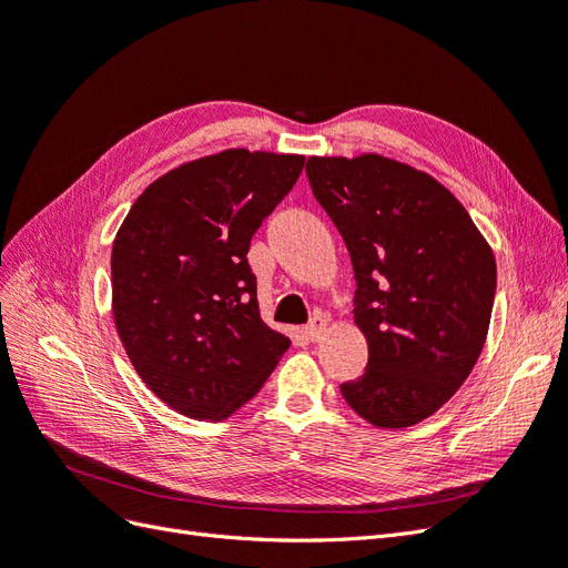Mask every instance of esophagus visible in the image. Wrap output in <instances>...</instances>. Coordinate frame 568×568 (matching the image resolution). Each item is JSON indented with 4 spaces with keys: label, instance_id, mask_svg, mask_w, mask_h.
I'll return each mask as SVG.
<instances>
[{
    "label": "esophagus",
    "instance_id": "obj_1",
    "mask_svg": "<svg viewBox=\"0 0 568 568\" xmlns=\"http://www.w3.org/2000/svg\"><path fill=\"white\" fill-rule=\"evenodd\" d=\"M324 326H326V322H324L320 315H315L311 322H307V326H305V336L311 338V341H320V336H322V332H324Z\"/></svg>",
    "mask_w": 568,
    "mask_h": 568
}]
</instances>
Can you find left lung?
<instances>
[{"instance_id": "obj_1", "label": "left lung", "mask_w": 568, "mask_h": 568, "mask_svg": "<svg viewBox=\"0 0 568 568\" xmlns=\"http://www.w3.org/2000/svg\"><path fill=\"white\" fill-rule=\"evenodd\" d=\"M305 173L351 253L369 348L341 395L376 428L432 417L484 351L497 282L488 242L440 182L379 153L313 156Z\"/></svg>"}]
</instances>
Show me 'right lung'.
<instances>
[{
	"label": "right lung",
	"mask_w": 568,
	"mask_h": 568,
	"mask_svg": "<svg viewBox=\"0 0 568 568\" xmlns=\"http://www.w3.org/2000/svg\"><path fill=\"white\" fill-rule=\"evenodd\" d=\"M305 156L227 149L151 182L111 251L113 320L130 363L192 419H227L291 341L261 320L251 239Z\"/></svg>",
	"instance_id": "right-lung-1"
}]
</instances>
